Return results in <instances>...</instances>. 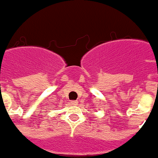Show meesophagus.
I'll return each instance as SVG.
<instances>
[{
    "mask_svg": "<svg viewBox=\"0 0 158 158\" xmlns=\"http://www.w3.org/2000/svg\"><path fill=\"white\" fill-rule=\"evenodd\" d=\"M71 103H72L73 105H77L78 102L77 101H72V102H71Z\"/></svg>",
    "mask_w": 158,
    "mask_h": 158,
    "instance_id": "esophagus-1",
    "label": "esophagus"
}]
</instances>
